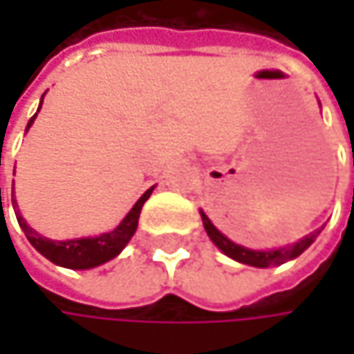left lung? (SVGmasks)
I'll use <instances>...</instances> for the list:
<instances>
[{
  "instance_id": "obj_1",
  "label": "left lung",
  "mask_w": 354,
  "mask_h": 354,
  "mask_svg": "<svg viewBox=\"0 0 354 354\" xmlns=\"http://www.w3.org/2000/svg\"><path fill=\"white\" fill-rule=\"evenodd\" d=\"M201 217H203V225H205L209 238L213 240V244L219 248L223 254H227L230 258H234V260H238V262H242V264L258 266V268H268V266H274V264H283V262H287V260H291V258H297L306 248L314 242V238L319 234V232H314V234L306 236L304 240H299V242H295V244H291V246L279 248V250H268V252H258V250H248V248L244 246H238V244H234L232 240H227V238L209 221V217H207L203 211H201Z\"/></svg>"
}]
</instances>
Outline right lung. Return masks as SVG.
Returning <instances> with one entry per match:
<instances>
[{
  "instance_id": "obj_1",
  "label": "right lung",
  "mask_w": 354,
  "mask_h": 354,
  "mask_svg": "<svg viewBox=\"0 0 354 354\" xmlns=\"http://www.w3.org/2000/svg\"><path fill=\"white\" fill-rule=\"evenodd\" d=\"M42 104V102H40ZM40 110V108H38ZM36 110V112H38ZM36 114L30 118L28 127L35 122ZM153 188H149L137 203L135 207L129 211V215L120 221V225L108 234L102 236H96V238H77V240H67V242H53L48 238H42L40 234H36L32 227H28V223L24 221V217L20 215L18 211V205H16V198H14V184H12V205L16 209V217H18V223L22 227V232L26 234L28 242L44 256L48 258L50 262L59 264V266H65V268H75V270H84V268H94V266H100L108 262L110 258L118 256L120 250L129 244V240L133 238L135 230H137V223H139V215H141V207L143 203L149 198Z\"/></svg>"
}]
</instances>
